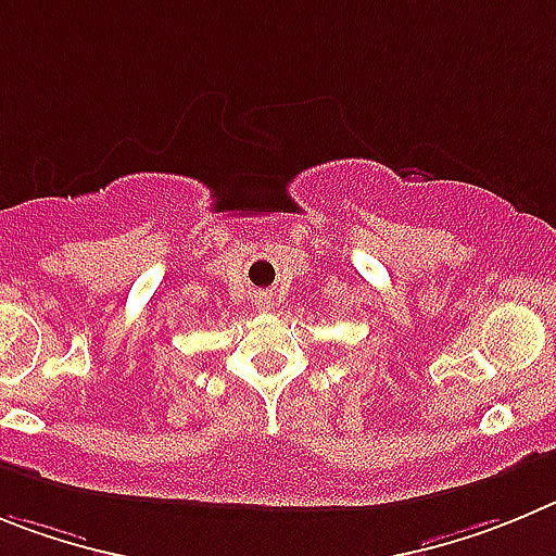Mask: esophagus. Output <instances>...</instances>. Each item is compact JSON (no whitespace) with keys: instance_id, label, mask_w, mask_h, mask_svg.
I'll return each mask as SVG.
<instances>
[{"instance_id":"esophagus-1","label":"esophagus","mask_w":556,"mask_h":556,"mask_svg":"<svg viewBox=\"0 0 556 556\" xmlns=\"http://www.w3.org/2000/svg\"><path fill=\"white\" fill-rule=\"evenodd\" d=\"M260 304H263V307H268V299H260Z\"/></svg>"}]
</instances>
